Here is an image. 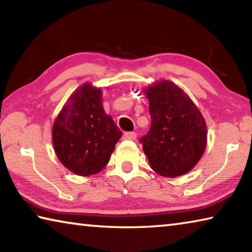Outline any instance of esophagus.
I'll return each mask as SVG.
<instances>
[{
	"label": "esophagus",
	"mask_w": 252,
	"mask_h": 252,
	"mask_svg": "<svg viewBox=\"0 0 252 252\" xmlns=\"http://www.w3.org/2000/svg\"><path fill=\"white\" fill-rule=\"evenodd\" d=\"M123 138L126 140H132V141H133L136 138V133L135 132H126V133L123 134Z\"/></svg>",
	"instance_id": "obj_1"
}]
</instances>
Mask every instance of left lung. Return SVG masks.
Wrapping results in <instances>:
<instances>
[{"label": "left lung", "instance_id": "1", "mask_svg": "<svg viewBox=\"0 0 252 252\" xmlns=\"http://www.w3.org/2000/svg\"><path fill=\"white\" fill-rule=\"evenodd\" d=\"M151 116L150 131L140 140L153 171L176 178L191 171L207 147V125L190 96L169 80L143 89Z\"/></svg>", "mask_w": 252, "mask_h": 252}]
</instances>
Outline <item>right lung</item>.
I'll list each match as a JSON object with an SVG mask.
<instances>
[{
  "instance_id": "1",
  "label": "right lung",
  "mask_w": 252,
  "mask_h": 252,
  "mask_svg": "<svg viewBox=\"0 0 252 252\" xmlns=\"http://www.w3.org/2000/svg\"><path fill=\"white\" fill-rule=\"evenodd\" d=\"M122 132L102 104V90L87 82L76 89L55 118L52 142L60 162L89 177L109 163Z\"/></svg>"
}]
</instances>
